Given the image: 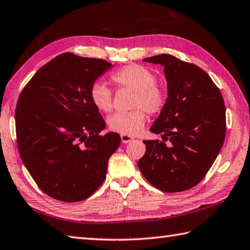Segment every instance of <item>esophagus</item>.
<instances>
[{
    "label": "esophagus",
    "mask_w": 250,
    "mask_h": 250,
    "mask_svg": "<svg viewBox=\"0 0 250 250\" xmlns=\"http://www.w3.org/2000/svg\"><path fill=\"white\" fill-rule=\"evenodd\" d=\"M134 139L132 138V136L130 135H126V134H121V142L124 144H126V143H130V142L133 141Z\"/></svg>",
    "instance_id": "1"
}]
</instances>
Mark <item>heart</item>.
Returning <instances> with one entry per match:
<instances>
[{"instance_id": "obj_1", "label": "heart", "mask_w": 250, "mask_h": 250, "mask_svg": "<svg viewBox=\"0 0 250 250\" xmlns=\"http://www.w3.org/2000/svg\"><path fill=\"white\" fill-rule=\"evenodd\" d=\"M112 82L135 93L133 107L140 108L131 111H118L111 115L107 122L109 129L117 133L134 135L142 130L146 120L145 108L149 114H158L165 108L167 93L156 84L157 78L147 68L132 63L120 68L110 76ZM92 104L103 112H108L112 107L110 90L101 82H96L90 89ZM142 108L141 109L140 107Z\"/></svg>"}]
</instances>
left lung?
<instances>
[{
    "label": "left lung",
    "mask_w": 250,
    "mask_h": 250,
    "mask_svg": "<svg viewBox=\"0 0 250 250\" xmlns=\"http://www.w3.org/2000/svg\"><path fill=\"white\" fill-rule=\"evenodd\" d=\"M143 62L164 67L167 103L150 131L171 145L144 141L139 168L153 187L182 192L197 185L216 160L226 138V106L211 78L194 63L169 54Z\"/></svg>",
    "instance_id": "left-lung-1"
}]
</instances>
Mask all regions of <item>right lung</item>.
I'll list each match as a JSON object with an SVG mask.
<instances>
[{
  "mask_svg": "<svg viewBox=\"0 0 250 250\" xmlns=\"http://www.w3.org/2000/svg\"><path fill=\"white\" fill-rule=\"evenodd\" d=\"M112 68L99 58L65 53L32 77L15 114L18 150L38 187L67 203L90 197L104 182L120 135L105 129L90 89Z\"/></svg>",
  "mask_w": 250,
  "mask_h": 250,
  "instance_id": "1",
  "label": "right lung"
}]
</instances>
